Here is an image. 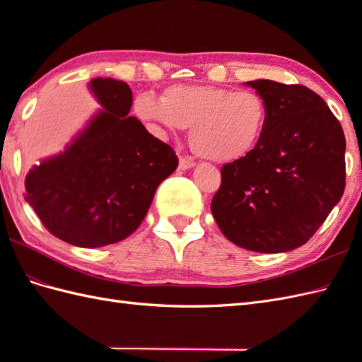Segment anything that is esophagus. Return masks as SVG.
<instances>
[{
    "label": "esophagus",
    "mask_w": 362,
    "mask_h": 362,
    "mask_svg": "<svg viewBox=\"0 0 362 362\" xmlns=\"http://www.w3.org/2000/svg\"><path fill=\"white\" fill-rule=\"evenodd\" d=\"M194 165H196L194 160L189 158V157H180V160H179V168L183 169V171H185V169L193 168Z\"/></svg>",
    "instance_id": "34e87169"
}]
</instances>
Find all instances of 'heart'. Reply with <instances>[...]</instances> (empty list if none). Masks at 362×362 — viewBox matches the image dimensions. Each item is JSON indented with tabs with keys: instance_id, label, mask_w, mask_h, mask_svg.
<instances>
[{
	"instance_id": "b5f03b06",
	"label": "heart",
	"mask_w": 362,
	"mask_h": 362,
	"mask_svg": "<svg viewBox=\"0 0 362 362\" xmlns=\"http://www.w3.org/2000/svg\"><path fill=\"white\" fill-rule=\"evenodd\" d=\"M134 110L157 134L191 127V149L218 163L247 157L263 136L269 118L267 103L257 91L213 86L169 87L161 101L140 95Z\"/></svg>"
}]
</instances>
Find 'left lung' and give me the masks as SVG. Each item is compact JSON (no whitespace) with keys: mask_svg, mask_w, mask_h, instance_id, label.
Here are the masks:
<instances>
[{"mask_svg":"<svg viewBox=\"0 0 362 362\" xmlns=\"http://www.w3.org/2000/svg\"><path fill=\"white\" fill-rule=\"evenodd\" d=\"M247 86L267 103V124L247 157L221 168L211 213L227 240L243 249L294 250L344 194V130L310 88L267 79Z\"/></svg>","mask_w":362,"mask_h":362,"instance_id":"left-lung-1","label":"left lung"}]
</instances>
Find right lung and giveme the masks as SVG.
I'll use <instances>...</instances> for the list:
<instances>
[{"instance_id": "1", "label": "right lung", "mask_w": 362, "mask_h": 362, "mask_svg": "<svg viewBox=\"0 0 362 362\" xmlns=\"http://www.w3.org/2000/svg\"><path fill=\"white\" fill-rule=\"evenodd\" d=\"M103 110L78 138L26 175V201L59 240L78 247L122 241L141 224L158 185L179 158L135 117L126 82L96 78Z\"/></svg>"}]
</instances>
